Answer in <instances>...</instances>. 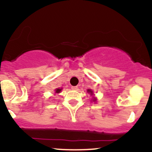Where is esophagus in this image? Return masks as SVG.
Returning a JSON list of instances; mask_svg holds the SVG:
<instances>
[{"mask_svg":"<svg viewBox=\"0 0 152 152\" xmlns=\"http://www.w3.org/2000/svg\"><path fill=\"white\" fill-rule=\"evenodd\" d=\"M71 88H72L73 90H76L78 88V86H72L71 87Z\"/></svg>","mask_w":152,"mask_h":152,"instance_id":"esophagus-1","label":"esophagus"}]
</instances>
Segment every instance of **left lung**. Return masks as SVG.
<instances>
[{"label":"left lung","mask_w":152,"mask_h":152,"mask_svg":"<svg viewBox=\"0 0 152 152\" xmlns=\"http://www.w3.org/2000/svg\"><path fill=\"white\" fill-rule=\"evenodd\" d=\"M88 91V93H90L91 95H92V93H93V91H92L91 90V89H88V91ZM94 101H95V99H94Z\"/></svg>","instance_id":"obj_1"}]
</instances>
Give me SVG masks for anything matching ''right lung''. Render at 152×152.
<instances>
[{"mask_svg": "<svg viewBox=\"0 0 152 152\" xmlns=\"http://www.w3.org/2000/svg\"><path fill=\"white\" fill-rule=\"evenodd\" d=\"M61 91V88H56V93H60Z\"/></svg>", "mask_w": 152, "mask_h": 152, "instance_id": "obj_1", "label": "right lung"}]
</instances>
